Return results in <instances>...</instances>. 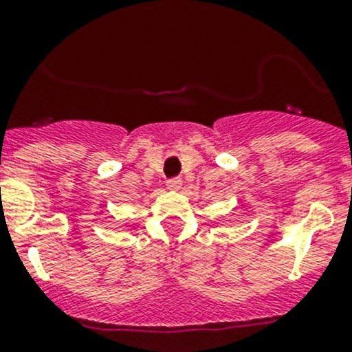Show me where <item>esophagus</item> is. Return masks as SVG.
<instances>
[{
	"label": "esophagus",
	"instance_id": "esophagus-1",
	"mask_svg": "<svg viewBox=\"0 0 352 352\" xmlns=\"http://www.w3.org/2000/svg\"><path fill=\"white\" fill-rule=\"evenodd\" d=\"M180 186H182V180L179 177H173V179L166 180V187L168 189H180Z\"/></svg>",
	"mask_w": 352,
	"mask_h": 352
}]
</instances>
